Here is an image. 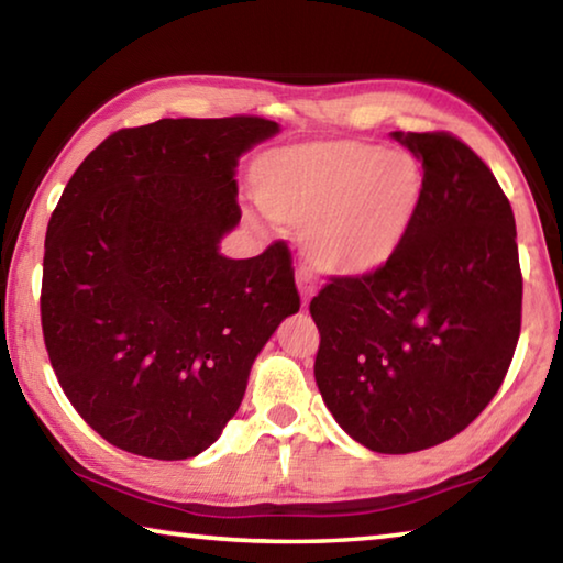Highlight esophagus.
<instances>
[{"mask_svg": "<svg viewBox=\"0 0 563 563\" xmlns=\"http://www.w3.org/2000/svg\"><path fill=\"white\" fill-rule=\"evenodd\" d=\"M298 290L302 295V305H305V308H308L310 298H312V295H316V283H312L308 275H298Z\"/></svg>", "mask_w": 563, "mask_h": 563, "instance_id": "esophagus-1", "label": "esophagus"}]
</instances>
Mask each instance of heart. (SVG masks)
Returning a JSON list of instances; mask_svg holds the SVG:
<instances>
[{
	"mask_svg": "<svg viewBox=\"0 0 563 563\" xmlns=\"http://www.w3.org/2000/svg\"><path fill=\"white\" fill-rule=\"evenodd\" d=\"M253 188L271 218L302 225L312 271L362 278L405 245L424 198V170L407 151L335 139L263 156Z\"/></svg>",
	"mask_w": 563,
	"mask_h": 563,
	"instance_id": "b5f03b06",
	"label": "heart"
}]
</instances>
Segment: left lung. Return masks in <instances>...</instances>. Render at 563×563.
<instances>
[{"mask_svg":"<svg viewBox=\"0 0 563 563\" xmlns=\"http://www.w3.org/2000/svg\"><path fill=\"white\" fill-rule=\"evenodd\" d=\"M393 136L422 161L424 198L377 273L330 278L310 302L316 383L352 440L379 454L430 450L492 402L521 330L509 198L446 131Z\"/></svg>","mask_w":563,"mask_h":563,"instance_id":"8db88e82","label":"left lung"}]
</instances>
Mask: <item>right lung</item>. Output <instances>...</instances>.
I'll list each match as a JSON object with an SVG mask.
<instances>
[{
    "mask_svg": "<svg viewBox=\"0 0 563 563\" xmlns=\"http://www.w3.org/2000/svg\"><path fill=\"white\" fill-rule=\"evenodd\" d=\"M261 117L161 119L103 139L74 170L44 241L42 330L93 432L148 460L208 450L253 360L300 310L283 241L233 261L235 166L278 133Z\"/></svg>",
    "mask_w": 563,
    "mask_h": 563,
    "instance_id": "obj_1",
    "label": "right lung"
}]
</instances>
